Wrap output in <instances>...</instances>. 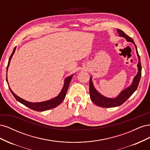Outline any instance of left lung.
Instances as JSON below:
<instances>
[{
  "mask_svg": "<svg viewBox=\"0 0 150 150\" xmlns=\"http://www.w3.org/2000/svg\"><path fill=\"white\" fill-rule=\"evenodd\" d=\"M117 33H119L120 36L122 38H125L127 41L131 42L134 44L136 50H137V53L138 57L139 62L138 64V74H137L133 79V83L129 88H126L124 91L120 93L118 96L116 98H108L103 96L100 93H99L96 89L94 88L93 84L91 81V78H90L89 80V95L90 98L91 99V101L96 104V105L103 107V108H113L116 107L121 105L122 104H123L127 99H128L131 95H132L136 90L137 89V88L138 86L141 76H142V64H141L140 61V57L139 56V54L138 52L137 47L136 46L132 38H130L129 36L126 35L123 31L117 29Z\"/></svg>",
  "mask_w": 150,
  "mask_h": 150,
  "instance_id": "8db88e82",
  "label": "left lung"
}]
</instances>
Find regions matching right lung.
<instances>
[{"instance_id":"obj_1","label":"right lung","mask_w":150,"mask_h":150,"mask_svg":"<svg viewBox=\"0 0 150 150\" xmlns=\"http://www.w3.org/2000/svg\"><path fill=\"white\" fill-rule=\"evenodd\" d=\"M16 49V47H15L14 49H13V52H12V54L9 57V59H8V64H7V69L8 68V66H9V64H10L11 59V58L13 56V53L15 52ZM72 76H73V75L67 77V78H66L65 82H64V86H63V88L61 91V92L60 93V94H59L57 97H56L55 98H54L52 99H51V100L46 101H44V102L30 103V102H28V101H26L24 100L23 99H22V98H19V96H17V95L11 90V89L9 87V86H8V88H9L11 92L12 93L13 97L16 98L17 101L20 102L22 104H24V105H25L27 107H28L29 108L31 109V110H34V111H44L51 110V109H52V108L57 107L58 105H59V104L63 101V100H64L65 97H66L67 91L68 87H69V83L71 82V80L72 78ZM6 81H7V84H8L7 75H6Z\"/></svg>"}]
</instances>
